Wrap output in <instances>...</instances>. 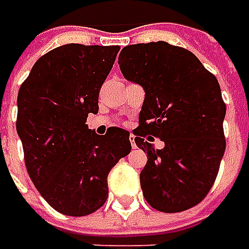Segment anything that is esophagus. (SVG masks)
<instances>
[{"label":"esophagus","instance_id":"34e87169","mask_svg":"<svg viewBox=\"0 0 249 249\" xmlns=\"http://www.w3.org/2000/svg\"><path fill=\"white\" fill-rule=\"evenodd\" d=\"M130 142H131V147H133V149H137V143H135V137H134L133 134L130 135Z\"/></svg>","mask_w":249,"mask_h":249}]
</instances>
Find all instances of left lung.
I'll return each instance as SVG.
<instances>
[{
	"label": "left lung",
	"instance_id": "left-lung-1",
	"mask_svg": "<svg viewBox=\"0 0 249 249\" xmlns=\"http://www.w3.org/2000/svg\"><path fill=\"white\" fill-rule=\"evenodd\" d=\"M118 64L124 79L144 89L135 143L147 153L141 172L146 201L176 213L204 200L217 177L225 151V103L214 75L190 51L165 41L122 49ZM150 135L165 142L156 150Z\"/></svg>",
	"mask_w": 249,
	"mask_h": 249
}]
</instances>
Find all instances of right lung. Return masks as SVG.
Here are the masks:
<instances>
[{"label":"right lung","instance_id":"1","mask_svg":"<svg viewBox=\"0 0 249 249\" xmlns=\"http://www.w3.org/2000/svg\"><path fill=\"white\" fill-rule=\"evenodd\" d=\"M119 45L65 44L37 60L17 98V134L28 174L44 200L67 216H87L108 197L107 176L131 150L130 133L98 135L99 91Z\"/></svg>","mask_w":249,"mask_h":249}]
</instances>
